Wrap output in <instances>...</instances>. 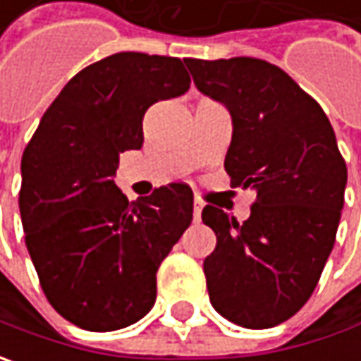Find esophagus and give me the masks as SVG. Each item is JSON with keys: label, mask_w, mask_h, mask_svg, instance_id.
Returning <instances> with one entry per match:
<instances>
[{"label": "esophagus", "mask_w": 361, "mask_h": 361, "mask_svg": "<svg viewBox=\"0 0 361 361\" xmlns=\"http://www.w3.org/2000/svg\"><path fill=\"white\" fill-rule=\"evenodd\" d=\"M201 213H202V202L197 199L195 201V209H192V215H195V221H199L201 219Z\"/></svg>", "instance_id": "34e87169"}]
</instances>
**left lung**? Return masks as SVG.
Masks as SVG:
<instances>
[{
    "label": "left lung",
    "instance_id": "1",
    "mask_svg": "<svg viewBox=\"0 0 361 361\" xmlns=\"http://www.w3.org/2000/svg\"><path fill=\"white\" fill-rule=\"evenodd\" d=\"M195 86L225 106V171L255 190L243 223L207 204L216 247L204 259L209 299L233 324H283L312 298L340 225L348 169L322 106L281 68L257 58L185 60Z\"/></svg>",
    "mask_w": 361,
    "mask_h": 361
}]
</instances>
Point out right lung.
I'll return each mask as SVG.
<instances>
[{"instance_id": "obj_1", "label": "right lung", "mask_w": 361, "mask_h": 361, "mask_svg": "<svg viewBox=\"0 0 361 361\" xmlns=\"http://www.w3.org/2000/svg\"><path fill=\"white\" fill-rule=\"evenodd\" d=\"M178 58L120 51L84 68L51 102L21 157L25 245L51 307L74 326L114 331L152 310L157 271L192 221L173 183L128 201L118 154L142 146L145 112L183 96Z\"/></svg>"}]
</instances>
